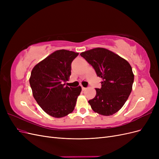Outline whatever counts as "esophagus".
Listing matches in <instances>:
<instances>
[{
  "instance_id": "esophagus-1",
  "label": "esophagus",
  "mask_w": 159,
  "mask_h": 159,
  "mask_svg": "<svg viewBox=\"0 0 159 159\" xmlns=\"http://www.w3.org/2000/svg\"><path fill=\"white\" fill-rule=\"evenodd\" d=\"M81 89H82V91H85V90L86 89V88H84V87H82V88H81Z\"/></svg>"
}]
</instances>
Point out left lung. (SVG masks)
Wrapping results in <instances>:
<instances>
[{
	"instance_id": "obj_1",
	"label": "left lung",
	"mask_w": 159,
	"mask_h": 159,
	"mask_svg": "<svg viewBox=\"0 0 159 159\" xmlns=\"http://www.w3.org/2000/svg\"><path fill=\"white\" fill-rule=\"evenodd\" d=\"M102 78V88H96L95 97L89 100L91 109L109 116L117 113L132 91L134 75L129 62L113 52L97 48L80 54Z\"/></svg>"
}]
</instances>
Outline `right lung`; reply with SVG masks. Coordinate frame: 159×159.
I'll return each mask as SVG.
<instances>
[{
    "label": "right lung",
    "instance_id": "right-lung-1",
    "mask_svg": "<svg viewBox=\"0 0 159 159\" xmlns=\"http://www.w3.org/2000/svg\"><path fill=\"white\" fill-rule=\"evenodd\" d=\"M78 53L60 50L36 64L29 80L34 98L50 116L63 117L73 111L81 88L65 86L71 75V62Z\"/></svg>",
    "mask_w": 159,
    "mask_h": 159
}]
</instances>
